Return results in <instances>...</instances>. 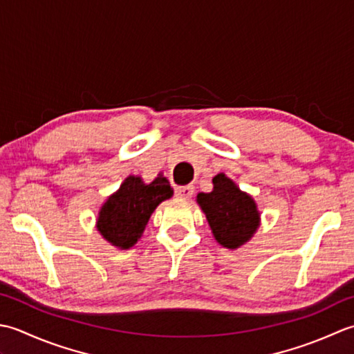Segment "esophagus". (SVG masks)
Returning a JSON list of instances; mask_svg holds the SVG:
<instances>
[{"mask_svg": "<svg viewBox=\"0 0 354 354\" xmlns=\"http://www.w3.org/2000/svg\"><path fill=\"white\" fill-rule=\"evenodd\" d=\"M194 194V186L187 185V186H178L176 187V196L178 198H183V200H189Z\"/></svg>", "mask_w": 354, "mask_h": 354, "instance_id": "obj_1", "label": "esophagus"}]
</instances>
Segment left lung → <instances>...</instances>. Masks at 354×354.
Returning <instances> with one entry per match:
<instances>
[{"mask_svg":"<svg viewBox=\"0 0 354 354\" xmlns=\"http://www.w3.org/2000/svg\"><path fill=\"white\" fill-rule=\"evenodd\" d=\"M212 192H200L197 203L206 215L215 240L226 249H238L259 227L257 203L223 172L212 178Z\"/></svg>","mask_w":354,"mask_h":354,"instance_id":"obj_1","label":"left lung"}]
</instances>
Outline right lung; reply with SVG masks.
I'll use <instances>...</instances> for the list:
<instances>
[{"label": "right lung", "mask_w": 354, "mask_h": 354, "mask_svg": "<svg viewBox=\"0 0 354 354\" xmlns=\"http://www.w3.org/2000/svg\"><path fill=\"white\" fill-rule=\"evenodd\" d=\"M172 194L167 177L160 174L148 185L140 177L128 176L100 207L96 221L99 234L119 249L133 248L145 230L151 214Z\"/></svg>", "instance_id": "obj_1"}]
</instances>
